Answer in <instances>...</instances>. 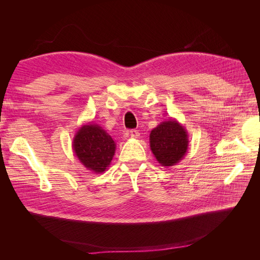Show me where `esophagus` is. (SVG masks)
<instances>
[{
	"instance_id": "34e87169",
	"label": "esophagus",
	"mask_w": 260,
	"mask_h": 260,
	"mask_svg": "<svg viewBox=\"0 0 260 260\" xmlns=\"http://www.w3.org/2000/svg\"><path fill=\"white\" fill-rule=\"evenodd\" d=\"M129 135H130V137H131V138H133V139H137V138H139V135H140V133H139V131H138V130H135V129H133V130H130V131H129Z\"/></svg>"
}]
</instances>
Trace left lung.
Instances as JSON below:
<instances>
[{
	"label": "left lung",
	"instance_id": "1",
	"mask_svg": "<svg viewBox=\"0 0 260 260\" xmlns=\"http://www.w3.org/2000/svg\"><path fill=\"white\" fill-rule=\"evenodd\" d=\"M149 146L160 166H175L186 154L188 148L187 132L182 124L169 118V120L160 122L151 131Z\"/></svg>",
	"mask_w": 260,
	"mask_h": 260
}]
</instances>
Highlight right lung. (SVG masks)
<instances>
[{"label":"right lung","instance_id":"add662e5","mask_svg":"<svg viewBox=\"0 0 260 260\" xmlns=\"http://www.w3.org/2000/svg\"><path fill=\"white\" fill-rule=\"evenodd\" d=\"M73 149L86 169L102 174L113 160L116 143L101 125L90 122L81 125L76 132Z\"/></svg>","mask_w":260,"mask_h":260}]
</instances>
